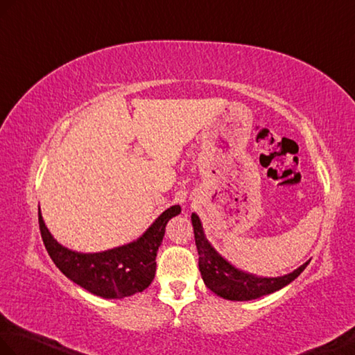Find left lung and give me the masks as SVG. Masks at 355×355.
<instances>
[{"label":"left lung","instance_id":"obj_1","mask_svg":"<svg viewBox=\"0 0 355 355\" xmlns=\"http://www.w3.org/2000/svg\"><path fill=\"white\" fill-rule=\"evenodd\" d=\"M192 225L196 250L198 254H200L198 265H200V272L204 283L211 292H215L225 300L250 301L260 298V296L274 293L292 283L309 265V261L304 263L302 266L291 272V274L277 278H263L246 274V272L239 270L233 265H230L225 259H222L213 250V246L204 236L200 218L195 213H192Z\"/></svg>","mask_w":355,"mask_h":355}]
</instances>
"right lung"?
I'll use <instances>...</instances> for the list:
<instances>
[{
	"mask_svg": "<svg viewBox=\"0 0 355 355\" xmlns=\"http://www.w3.org/2000/svg\"><path fill=\"white\" fill-rule=\"evenodd\" d=\"M180 211V205H172L136 242L95 254L76 252L57 243L45 227L40 211L39 228L49 257L66 277L101 298L121 300L144 292L151 284L164 228Z\"/></svg>",
	"mask_w": 355,
	"mask_h": 355,
	"instance_id": "obj_1",
	"label": "right lung"
}]
</instances>
